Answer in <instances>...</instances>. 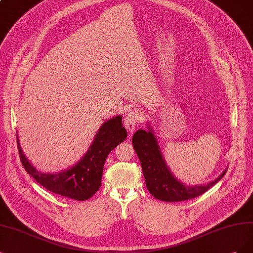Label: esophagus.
<instances>
[{
    "label": "esophagus",
    "instance_id": "obj_1",
    "mask_svg": "<svg viewBox=\"0 0 253 253\" xmlns=\"http://www.w3.org/2000/svg\"><path fill=\"white\" fill-rule=\"evenodd\" d=\"M142 120V114L137 109H130L124 119V125L129 132H133L136 125Z\"/></svg>",
    "mask_w": 253,
    "mask_h": 253
}]
</instances>
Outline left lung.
I'll return each mask as SVG.
<instances>
[{
	"mask_svg": "<svg viewBox=\"0 0 253 253\" xmlns=\"http://www.w3.org/2000/svg\"><path fill=\"white\" fill-rule=\"evenodd\" d=\"M132 144L143 168L148 191L153 197L163 201L177 202L198 197L217 183L227 171L226 169L217 179L208 184L189 186L177 180L168 169L151 130L148 132L143 129L137 130L133 134Z\"/></svg>",
	"mask_w": 253,
	"mask_h": 253,
	"instance_id": "left-lung-1",
	"label": "left lung"
}]
</instances>
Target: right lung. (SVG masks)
Listing matches in <instances>:
<instances>
[{
  "label": "right lung",
  "instance_id": "right-lung-1",
  "mask_svg": "<svg viewBox=\"0 0 253 253\" xmlns=\"http://www.w3.org/2000/svg\"><path fill=\"white\" fill-rule=\"evenodd\" d=\"M126 136L127 131L122 124V116L108 120L98 130L92 145L82 160L71 169L56 174H45L36 170L22 152L18 139L17 149L26 172L43 188L64 197L83 201L89 199L99 190L107 155L124 142Z\"/></svg>",
  "mask_w": 253,
  "mask_h": 253
}]
</instances>
